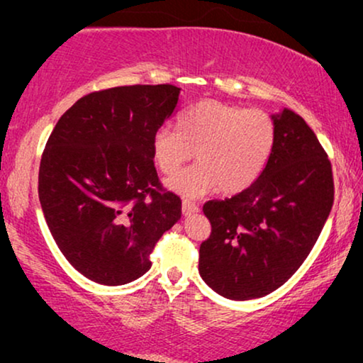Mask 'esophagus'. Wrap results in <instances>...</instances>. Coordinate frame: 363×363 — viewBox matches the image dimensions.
<instances>
[{
    "label": "esophagus",
    "instance_id": "esophagus-1",
    "mask_svg": "<svg viewBox=\"0 0 363 363\" xmlns=\"http://www.w3.org/2000/svg\"><path fill=\"white\" fill-rule=\"evenodd\" d=\"M200 208H198V205H195L193 201H188V200H183L182 201V211L183 215H191V213H196Z\"/></svg>",
    "mask_w": 363,
    "mask_h": 363
}]
</instances>
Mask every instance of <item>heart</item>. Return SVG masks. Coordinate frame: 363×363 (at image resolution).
I'll use <instances>...</instances> for the list:
<instances>
[{
  "instance_id": "heart-1",
  "label": "heart",
  "mask_w": 363,
  "mask_h": 363,
  "mask_svg": "<svg viewBox=\"0 0 363 363\" xmlns=\"http://www.w3.org/2000/svg\"><path fill=\"white\" fill-rule=\"evenodd\" d=\"M177 128L160 127L153 133L152 157L167 177L196 157L198 163L168 182L185 196H201L216 188L226 195L246 190L264 170L276 143L271 113L216 99L183 108Z\"/></svg>"
}]
</instances>
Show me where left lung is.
Here are the masks:
<instances>
[{
    "mask_svg": "<svg viewBox=\"0 0 363 363\" xmlns=\"http://www.w3.org/2000/svg\"><path fill=\"white\" fill-rule=\"evenodd\" d=\"M272 118L276 143L257 180L203 205L211 233L198 271L228 299H256L284 284L309 256L334 203L332 165L315 133L287 108Z\"/></svg>",
    "mask_w": 363,
    "mask_h": 363,
    "instance_id": "left-lung-1",
    "label": "left lung"
}]
</instances>
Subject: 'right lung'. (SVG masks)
Wrapping results in <instances>:
<instances>
[{"label":"right lung","mask_w":363,"mask_h":363,"mask_svg":"<svg viewBox=\"0 0 363 363\" xmlns=\"http://www.w3.org/2000/svg\"><path fill=\"white\" fill-rule=\"evenodd\" d=\"M180 87L122 86L79 99L52 128L38 193L66 259L99 284H127L150 269L182 200L158 180L152 138L175 112Z\"/></svg>","instance_id":"1"}]
</instances>
